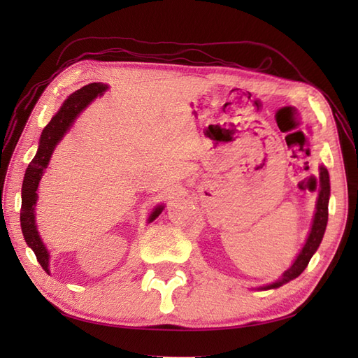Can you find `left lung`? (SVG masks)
Returning a JSON list of instances; mask_svg holds the SVG:
<instances>
[{"label":"left lung","mask_w":358,"mask_h":358,"mask_svg":"<svg viewBox=\"0 0 358 358\" xmlns=\"http://www.w3.org/2000/svg\"><path fill=\"white\" fill-rule=\"evenodd\" d=\"M329 200H330L329 171L324 166H320V189H318V199L315 206V215H313L312 225H310V230L305 245H303V248L300 249L294 263L285 270L282 276L276 279L275 282L263 285L257 289H275V288L282 287L284 284L289 282V280L296 279L299 275H301L303 270L308 267L312 255L317 252V249L320 248V243L324 237V233H326V227L329 221Z\"/></svg>","instance_id":"left-lung-1"}]
</instances>
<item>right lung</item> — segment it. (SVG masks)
Returning <instances> with one entry per match:
<instances>
[{
    "instance_id": "1",
    "label": "right lung",
    "mask_w": 358,
    "mask_h": 358,
    "mask_svg": "<svg viewBox=\"0 0 358 358\" xmlns=\"http://www.w3.org/2000/svg\"><path fill=\"white\" fill-rule=\"evenodd\" d=\"M109 86L101 82H94L83 86V88L73 92L69 99L62 103L59 110L53 115L50 122L43 129V133L38 140L37 154L29 162V166L25 171V178L22 183V208H20V227H22V234L27 245L34 251L37 262L43 267L46 273H50L49 262L50 255L46 245L43 243L37 222H36V206L38 200V185L40 180L45 175V171L49 166L53 150L57 145L67 134L69 129L73 127L78 116L88 107L96 96H101ZM164 209V204H158L154 210L150 212L148 222H152L158 218L159 213Z\"/></svg>"
}]
</instances>
